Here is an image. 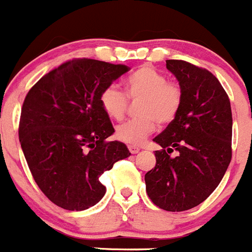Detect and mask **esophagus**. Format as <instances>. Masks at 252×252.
Here are the masks:
<instances>
[{
  "label": "esophagus",
  "mask_w": 252,
  "mask_h": 252,
  "mask_svg": "<svg viewBox=\"0 0 252 252\" xmlns=\"http://www.w3.org/2000/svg\"><path fill=\"white\" fill-rule=\"evenodd\" d=\"M128 150H129V152L133 153V155H135V153L139 152V147H137V146H128Z\"/></svg>",
  "instance_id": "34e87169"
}]
</instances>
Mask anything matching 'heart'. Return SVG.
Segmentation results:
<instances>
[{
  "mask_svg": "<svg viewBox=\"0 0 252 252\" xmlns=\"http://www.w3.org/2000/svg\"><path fill=\"white\" fill-rule=\"evenodd\" d=\"M126 94L129 99H139V115L137 119L126 120L117 128L119 141L130 146L142 144L159 124L171 123L183 104V89L178 82L167 81L165 74L150 65H143L129 74L124 81ZM102 110L109 118L119 120L124 117L128 100L115 85L105 87L100 95Z\"/></svg>",
  "mask_w": 252,
  "mask_h": 252,
  "instance_id": "obj_1",
  "label": "heart"
}]
</instances>
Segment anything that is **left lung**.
<instances>
[{
    "label": "left lung",
    "instance_id": "left-lung-1",
    "mask_svg": "<svg viewBox=\"0 0 252 252\" xmlns=\"http://www.w3.org/2000/svg\"><path fill=\"white\" fill-rule=\"evenodd\" d=\"M183 89L179 114L153 141L156 166L144 175L146 191L161 209L196 207L220 185L232 158L228 95L213 73L185 61H166ZM176 150L177 156L169 153Z\"/></svg>",
    "mask_w": 252,
    "mask_h": 252
}]
</instances>
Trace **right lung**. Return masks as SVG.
I'll use <instances>...</instances> for the list:
<instances>
[{"label":"right lung","mask_w":252,"mask_h":252,"mask_svg":"<svg viewBox=\"0 0 252 252\" xmlns=\"http://www.w3.org/2000/svg\"><path fill=\"white\" fill-rule=\"evenodd\" d=\"M128 71L124 64L72 60L43 76L24 100V156L39 189L63 209L99 203L106 191L100 176L130 156L122 142H106L114 128L100 104L102 90Z\"/></svg>","instance_id":"add662e5"}]
</instances>
